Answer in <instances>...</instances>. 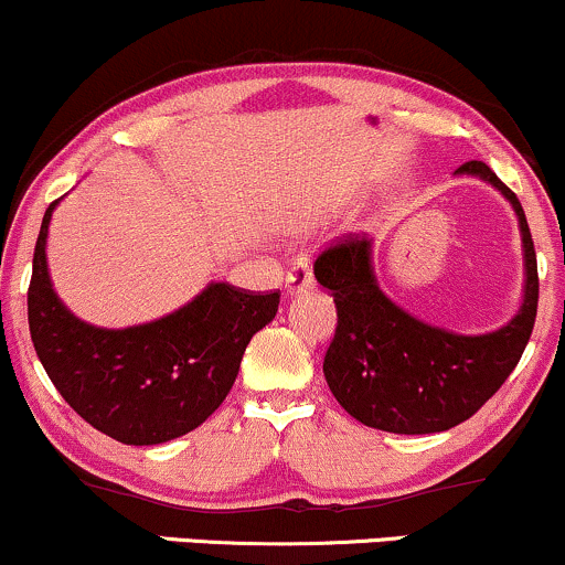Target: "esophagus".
Wrapping results in <instances>:
<instances>
[{"label":"esophagus","instance_id":"34e87169","mask_svg":"<svg viewBox=\"0 0 565 565\" xmlns=\"http://www.w3.org/2000/svg\"><path fill=\"white\" fill-rule=\"evenodd\" d=\"M285 288H288L290 296L307 294V290L315 288V275L303 262H296L294 267L288 269V277H285Z\"/></svg>","mask_w":565,"mask_h":565}]
</instances>
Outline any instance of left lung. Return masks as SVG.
<instances>
[{
  "label": "left lung",
  "mask_w": 565,
  "mask_h": 565,
  "mask_svg": "<svg viewBox=\"0 0 565 565\" xmlns=\"http://www.w3.org/2000/svg\"><path fill=\"white\" fill-rule=\"evenodd\" d=\"M457 174L481 177L515 209L526 288L519 315L483 335H457L415 320L377 288L373 243L343 237L317 256L315 277L335 301L338 324L322 370L351 417L388 434H439L476 415L519 364L536 320L540 277L526 214L519 198L481 161Z\"/></svg>",
  "instance_id": "left-lung-1"
}]
</instances>
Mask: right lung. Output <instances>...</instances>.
I'll return each instance as SVG.
<instances>
[{"instance_id":"add662e5","label":"right lung","mask_w":565,"mask_h":565,"mask_svg":"<svg viewBox=\"0 0 565 565\" xmlns=\"http://www.w3.org/2000/svg\"><path fill=\"white\" fill-rule=\"evenodd\" d=\"M50 203L33 248L29 328L65 402L110 439L150 447L190 434L235 383L245 347L277 315L280 290L211 282L188 307L137 328L105 330L63 307L46 271Z\"/></svg>"}]
</instances>
